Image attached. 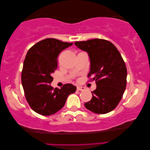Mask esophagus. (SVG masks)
<instances>
[{
	"instance_id": "1",
	"label": "esophagus",
	"mask_w": 150,
	"mask_h": 150,
	"mask_svg": "<svg viewBox=\"0 0 150 150\" xmlns=\"http://www.w3.org/2000/svg\"><path fill=\"white\" fill-rule=\"evenodd\" d=\"M77 90L79 91H84L86 90V88L84 87H82V86H78L77 88Z\"/></svg>"
}]
</instances>
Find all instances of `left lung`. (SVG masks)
I'll use <instances>...</instances> for the list:
<instances>
[{
    "label": "left lung",
    "instance_id": "8db88e82",
    "mask_svg": "<svg viewBox=\"0 0 150 150\" xmlns=\"http://www.w3.org/2000/svg\"><path fill=\"white\" fill-rule=\"evenodd\" d=\"M75 46L86 52L90 59L88 77L96 81L91 100L84 104L92 112L105 114L113 110L122 97L126 86L127 69L122 56L113 44L95 39L75 42Z\"/></svg>",
    "mask_w": 150,
    "mask_h": 150
}]
</instances>
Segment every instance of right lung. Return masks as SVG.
<instances>
[{
    "instance_id": "add662e5",
    "label": "right lung",
    "mask_w": 150,
    "mask_h": 150,
    "mask_svg": "<svg viewBox=\"0 0 150 150\" xmlns=\"http://www.w3.org/2000/svg\"><path fill=\"white\" fill-rule=\"evenodd\" d=\"M73 43L55 39H46L28 50L22 71V84L30 107L36 113L48 116L64 106L67 98L75 93L76 86L66 84L54 89L50 84L52 73L57 68V57Z\"/></svg>"
}]
</instances>
